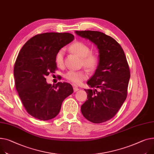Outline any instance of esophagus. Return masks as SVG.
Wrapping results in <instances>:
<instances>
[{"label":"esophagus","instance_id":"1","mask_svg":"<svg viewBox=\"0 0 154 154\" xmlns=\"http://www.w3.org/2000/svg\"><path fill=\"white\" fill-rule=\"evenodd\" d=\"M74 92H76L77 91H78L79 90V88H77V87H74Z\"/></svg>","mask_w":154,"mask_h":154}]
</instances>
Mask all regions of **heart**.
<instances>
[{
	"mask_svg": "<svg viewBox=\"0 0 154 154\" xmlns=\"http://www.w3.org/2000/svg\"><path fill=\"white\" fill-rule=\"evenodd\" d=\"M69 49L82 58L81 65L84 66L89 70H94L98 66L100 57L98 53L90 51L89 46L85 43L76 42L70 46ZM64 55L63 49L59 50L56 55L55 62L59 67H62L64 66ZM64 77L70 82L78 85L87 79L88 74L84 70H69L65 74Z\"/></svg>",
	"mask_w": 154,
	"mask_h": 154,
	"instance_id": "b5f03b06",
	"label": "heart"
}]
</instances>
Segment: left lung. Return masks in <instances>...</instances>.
<instances>
[{"instance_id": "1", "label": "left lung", "mask_w": 154, "mask_h": 154, "mask_svg": "<svg viewBox=\"0 0 154 154\" xmlns=\"http://www.w3.org/2000/svg\"><path fill=\"white\" fill-rule=\"evenodd\" d=\"M99 49L100 63L87 84L94 90H85L87 100L81 106L83 116L94 123L113 118L128 95L130 69L123 49L112 37L97 31H76Z\"/></svg>"}]
</instances>
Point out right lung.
I'll use <instances>...</instances> for the list:
<instances>
[{
    "label": "right lung",
    "mask_w": 154,
    "mask_h": 154,
    "mask_svg": "<svg viewBox=\"0 0 154 154\" xmlns=\"http://www.w3.org/2000/svg\"><path fill=\"white\" fill-rule=\"evenodd\" d=\"M74 36L69 33H45L32 38L20 49L14 65L15 84L28 113L40 120L55 118L64 100L73 93L67 82L48 84L46 76L55 73V57Z\"/></svg>",
    "instance_id": "right-lung-1"
}]
</instances>
